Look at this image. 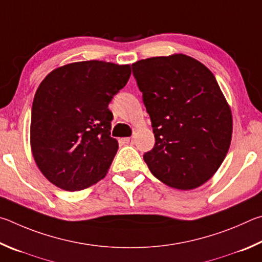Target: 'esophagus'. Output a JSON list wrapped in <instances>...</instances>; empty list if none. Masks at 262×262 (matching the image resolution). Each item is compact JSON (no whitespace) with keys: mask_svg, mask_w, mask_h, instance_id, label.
Returning a JSON list of instances; mask_svg holds the SVG:
<instances>
[{"mask_svg":"<svg viewBox=\"0 0 262 262\" xmlns=\"http://www.w3.org/2000/svg\"><path fill=\"white\" fill-rule=\"evenodd\" d=\"M123 140H124V143H125V144H130V143H132V140H134V139H132V138H124Z\"/></svg>","mask_w":262,"mask_h":262,"instance_id":"esophagus-1","label":"esophagus"}]
</instances>
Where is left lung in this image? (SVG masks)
<instances>
[{
    "label": "left lung",
    "mask_w": 262,
    "mask_h": 262,
    "mask_svg": "<svg viewBox=\"0 0 262 262\" xmlns=\"http://www.w3.org/2000/svg\"><path fill=\"white\" fill-rule=\"evenodd\" d=\"M152 122L149 170L170 187L193 190L221 166L230 147L232 114L209 69L184 54L132 64Z\"/></svg>",
    "instance_id": "1"
}]
</instances>
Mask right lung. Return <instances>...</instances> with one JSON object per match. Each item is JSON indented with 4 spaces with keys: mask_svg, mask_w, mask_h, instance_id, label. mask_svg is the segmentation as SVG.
Listing matches in <instances>:
<instances>
[{
    "mask_svg": "<svg viewBox=\"0 0 262 262\" xmlns=\"http://www.w3.org/2000/svg\"><path fill=\"white\" fill-rule=\"evenodd\" d=\"M130 76L128 64L82 61L58 67L41 81L30 139L36 166L50 183L80 191L107 175L118 149L108 104Z\"/></svg>",
    "mask_w": 262,
    "mask_h": 262,
    "instance_id": "add662e5",
    "label": "right lung"
}]
</instances>
